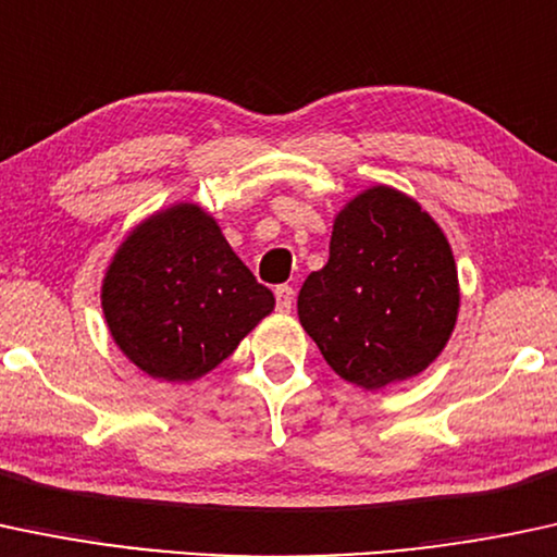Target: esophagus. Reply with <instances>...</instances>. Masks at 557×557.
I'll return each mask as SVG.
<instances>
[{"instance_id":"1","label":"esophagus","mask_w":557,"mask_h":557,"mask_svg":"<svg viewBox=\"0 0 557 557\" xmlns=\"http://www.w3.org/2000/svg\"><path fill=\"white\" fill-rule=\"evenodd\" d=\"M292 302H295V289L289 284H281L276 286V308L281 312H289Z\"/></svg>"}]
</instances>
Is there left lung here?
Wrapping results in <instances>:
<instances>
[{"label": "left lung", "mask_w": 557, "mask_h": 557, "mask_svg": "<svg viewBox=\"0 0 557 557\" xmlns=\"http://www.w3.org/2000/svg\"><path fill=\"white\" fill-rule=\"evenodd\" d=\"M460 308L447 236L416 199L371 186L331 231L329 262L305 278L299 323L349 384L381 389L436 360Z\"/></svg>", "instance_id": "1"}]
</instances>
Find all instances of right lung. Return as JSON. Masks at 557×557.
Wrapping results in <instances>:
<instances>
[{
	"label": "right lung",
	"instance_id": "1",
	"mask_svg": "<svg viewBox=\"0 0 557 557\" xmlns=\"http://www.w3.org/2000/svg\"><path fill=\"white\" fill-rule=\"evenodd\" d=\"M273 305L215 218L189 202L131 231L102 281L112 339L162 381H195L221 366Z\"/></svg>",
	"mask_w": 557,
	"mask_h": 557
}]
</instances>
